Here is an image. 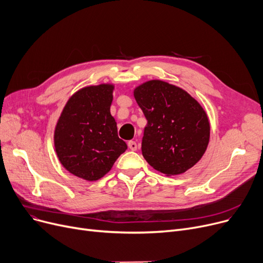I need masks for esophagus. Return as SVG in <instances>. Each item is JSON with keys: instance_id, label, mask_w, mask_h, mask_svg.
Listing matches in <instances>:
<instances>
[{"instance_id": "obj_1", "label": "esophagus", "mask_w": 263, "mask_h": 263, "mask_svg": "<svg viewBox=\"0 0 263 263\" xmlns=\"http://www.w3.org/2000/svg\"><path fill=\"white\" fill-rule=\"evenodd\" d=\"M128 147L132 149V151H136L137 149V143L136 141H128Z\"/></svg>"}]
</instances>
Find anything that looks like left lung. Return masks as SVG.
Wrapping results in <instances>:
<instances>
[{
	"label": "left lung",
	"mask_w": 263,
	"mask_h": 263,
	"mask_svg": "<svg viewBox=\"0 0 263 263\" xmlns=\"http://www.w3.org/2000/svg\"><path fill=\"white\" fill-rule=\"evenodd\" d=\"M134 97L147 120L142 155L148 165L168 177L194 167L210 141L202 106L182 87L157 79L136 86Z\"/></svg>",
	"instance_id": "8db88e82"
}]
</instances>
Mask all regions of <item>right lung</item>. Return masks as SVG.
Instances as JSON below:
<instances>
[{
    "label": "right lung",
    "mask_w": 263,
    "mask_h": 263,
    "mask_svg": "<svg viewBox=\"0 0 263 263\" xmlns=\"http://www.w3.org/2000/svg\"><path fill=\"white\" fill-rule=\"evenodd\" d=\"M114 90V83L82 87L69 97L58 119L53 135L57 156L79 179H102L127 148L110 114Z\"/></svg>",
    "instance_id": "1"
}]
</instances>
